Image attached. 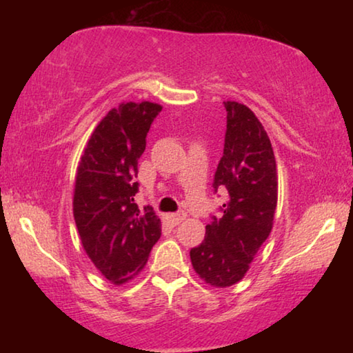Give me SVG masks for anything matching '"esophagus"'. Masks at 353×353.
<instances>
[{
	"label": "esophagus",
	"mask_w": 353,
	"mask_h": 353,
	"mask_svg": "<svg viewBox=\"0 0 353 353\" xmlns=\"http://www.w3.org/2000/svg\"><path fill=\"white\" fill-rule=\"evenodd\" d=\"M185 218H187V214H185L183 212H179V213H172V214H168V219H170V223H171L172 225H177V224H181Z\"/></svg>",
	"instance_id": "1"
}]
</instances>
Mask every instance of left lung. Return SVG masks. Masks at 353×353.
I'll use <instances>...</instances> for the list:
<instances>
[{"instance_id": "8db88e82", "label": "left lung", "mask_w": 353, "mask_h": 353, "mask_svg": "<svg viewBox=\"0 0 353 353\" xmlns=\"http://www.w3.org/2000/svg\"><path fill=\"white\" fill-rule=\"evenodd\" d=\"M224 154L213 188H225L223 216L205 225V238L190 250L191 265L205 283L227 288L240 282L270 236L277 207V165L271 140L248 105L224 101Z\"/></svg>"}]
</instances>
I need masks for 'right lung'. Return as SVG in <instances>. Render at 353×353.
Segmentation results:
<instances>
[{"label":"right lung","mask_w":353,"mask_h":353,"mask_svg":"<svg viewBox=\"0 0 353 353\" xmlns=\"http://www.w3.org/2000/svg\"><path fill=\"white\" fill-rule=\"evenodd\" d=\"M162 105L121 103L101 119L76 172L73 214L82 248L113 285L132 280L145 268L162 235L152 207L134 202L139 159Z\"/></svg>","instance_id":"1"}]
</instances>
